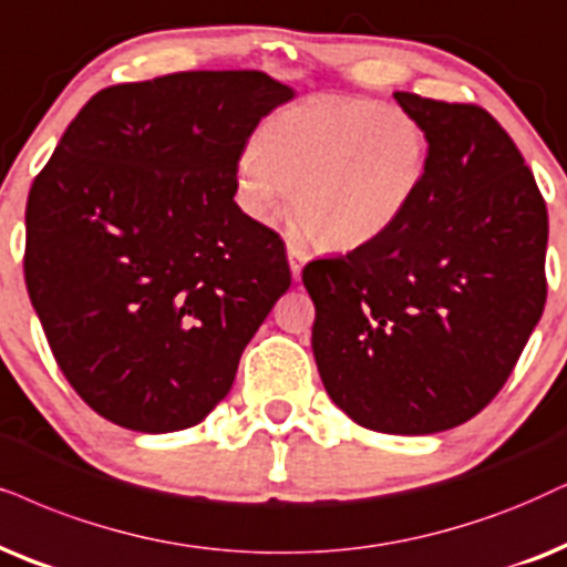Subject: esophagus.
<instances>
[{
  "label": "esophagus",
  "mask_w": 567,
  "mask_h": 567,
  "mask_svg": "<svg viewBox=\"0 0 567 567\" xmlns=\"http://www.w3.org/2000/svg\"><path fill=\"white\" fill-rule=\"evenodd\" d=\"M288 261H290V271H292V279H300V269H303V264L308 261V254L296 243H288Z\"/></svg>",
  "instance_id": "obj_1"
}]
</instances>
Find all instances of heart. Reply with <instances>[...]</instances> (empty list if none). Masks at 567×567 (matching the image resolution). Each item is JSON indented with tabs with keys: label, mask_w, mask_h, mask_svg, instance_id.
Masks as SVG:
<instances>
[{
	"label": "heart",
	"mask_w": 567,
	"mask_h": 567,
	"mask_svg": "<svg viewBox=\"0 0 567 567\" xmlns=\"http://www.w3.org/2000/svg\"><path fill=\"white\" fill-rule=\"evenodd\" d=\"M429 135L413 112L311 96L267 117L235 164V200L261 225L288 209L313 243L348 254L392 230L424 188Z\"/></svg>",
	"instance_id": "b5f03b06"
}]
</instances>
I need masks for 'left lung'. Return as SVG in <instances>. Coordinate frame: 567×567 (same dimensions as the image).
<instances>
[{
	"label": "left lung",
	"mask_w": 567,
	"mask_h": 567,
	"mask_svg": "<svg viewBox=\"0 0 567 567\" xmlns=\"http://www.w3.org/2000/svg\"><path fill=\"white\" fill-rule=\"evenodd\" d=\"M429 135L424 188L382 238L303 269L311 348L332 403L384 434L465 424L539 324L547 206L482 106L398 91Z\"/></svg>",
	"instance_id": "8db88e82"
}]
</instances>
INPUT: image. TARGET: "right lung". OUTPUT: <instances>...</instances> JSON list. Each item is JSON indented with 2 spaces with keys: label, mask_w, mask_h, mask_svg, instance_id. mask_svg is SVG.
<instances>
[{
  "label": "right lung",
  "mask_w": 567,
  "mask_h": 567,
  "mask_svg": "<svg viewBox=\"0 0 567 567\" xmlns=\"http://www.w3.org/2000/svg\"><path fill=\"white\" fill-rule=\"evenodd\" d=\"M290 85L198 70L99 91L28 193L25 285L73 390L112 424L196 426L290 288L235 164Z\"/></svg>",
  "instance_id": "add662e5"
}]
</instances>
